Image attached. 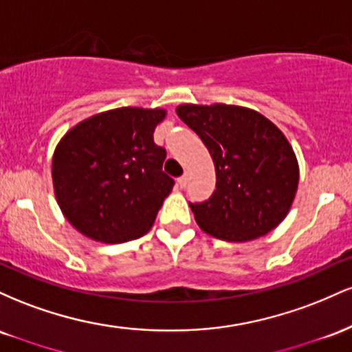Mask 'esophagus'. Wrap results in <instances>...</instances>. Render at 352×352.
<instances>
[{
    "instance_id": "34e87169",
    "label": "esophagus",
    "mask_w": 352,
    "mask_h": 352,
    "mask_svg": "<svg viewBox=\"0 0 352 352\" xmlns=\"http://www.w3.org/2000/svg\"><path fill=\"white\" fill-rule=\"evenodd\" d=\"M187 182H188V173L185 172L184 175H182V177H179V179H177V185H179L180 188H185V185H187Z\"/></svg>"
}]
</instances>
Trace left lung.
<instances>
[{
	"label": "left lung",
	"instance_id": "8db88e82",
	"mask_svg": "<svg viewBox=\"0 0 352 352\" xmlns=\"http://www.w3.org/2000/svg\"><path fill=\"white\" fill-rule=\"evenodd\" d=\"M177 114L215 164L217 190L190 204L199 227L225 241H250L276 228L300 180L296 155L280 129L253 109L227 104H184Z\"/></svg>",
	"mask_w": 352,
	"mask_h": 352
}]
</instances>
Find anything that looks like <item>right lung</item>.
Returning <instances> with one entry per match:
<instances>
[{"instance_id":"1","label":"right lung","mask_w":352,"mask_h":352,"mask_svg":"<svg viewBox=\"0 0 352 352\" xmlns=\"http://www.w3.org/2000/svg\"><path fill=\"white\" fill-rule=\"evenodd\" d=\"M164 109L120 107L72 127L52 157V184L64 217L102 243H124L151 230L173 179L162 170L153 131Z\"/></svg>"}]
</instances>
